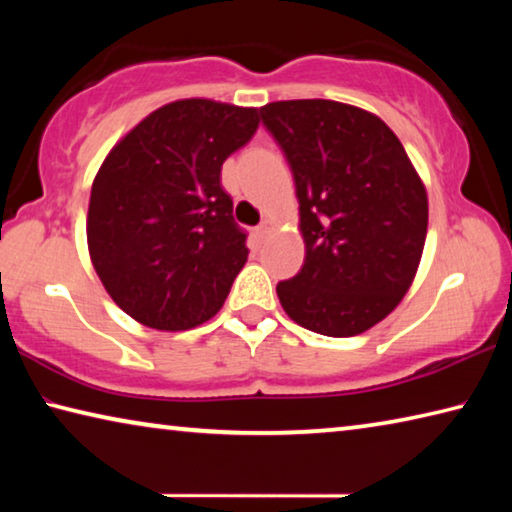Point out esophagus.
<instances>
[{
	"label": "esophagus",
	"instance_id": "34e87169",
	"mask_svg": "<svg viewBox=\"0 0 512 512\" xmlns=\"http://www.w3.org/2000/svg\"><path fill=\"white\" fill-rule=\"evenodd\" d=\"M271 232H273V221H262V223H259L257 225V237L259 239H266L268 235H271Z\"/></svg>",
	"mask_w": 512,
	"mask_h": 512
}]
</instances>
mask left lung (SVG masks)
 <instances>
[{"mask_svg":"<svg viewBox=\"0 0 512 512\" xmlns=\"http://www.w3.org/2000/svg\"><path fill=\"white\" fill-rule=\"evenodd\" d=\"M262 124L289 162L305 264L277 282L298 325L354 336L386 318L418 271L427 192L402 142L379 117L339 101H275Z\"/></svg>","mask_w":512,"mask_h":512,"instance_id":"8db88e82","label":"left lung"}]
</instances>
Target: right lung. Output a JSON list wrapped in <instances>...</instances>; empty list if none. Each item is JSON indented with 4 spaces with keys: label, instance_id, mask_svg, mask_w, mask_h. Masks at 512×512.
Returning <instances> with one entry per match:
<instances>
[{
    "label": "right lung",
    "instance_id": "obj_1",
    "mask_svg": "<svg viewBox=\"0 0 512 512\" xmlns=\"http://www.w3.org/2000/svg\"><path fill=\"white\" fill-rule=\"evenodd\" d=\"M257 110L173 101L140 121L92 183L88 246L110 298L155 329H189L221 309L248 232L221 167L257 131Z\"/></svg>",
    "mask_w": 512,
    "mask_h": 512
}]
</instances>
